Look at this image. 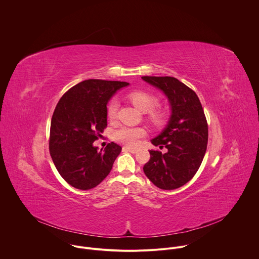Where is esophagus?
I'll return each instance as SVG.
<instances>
[{"label": "esophagus", "mask_w": 259, "mask_h": 259, "mask_svg": "<svg viewBox=\"0 0 259 259\" xmlns=\"http://www.w3.org/2000/svg\"><path fill=\"white\" fill-rule=\"evenodd\" d=\"M122 150L124 151V152H130V153H133V154H135V153H137V149H134V148H128V147H123L122 148Z\"/></svg>", "instance_id": "obj_1"}]
</instances>
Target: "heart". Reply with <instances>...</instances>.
Masks as SVG:
<instances>
[{
    "mask_svg": "<svg viewBox=\"0 0 259 259\" xmlns=\"http://www.w3.org/2000/svg\"><path fill=\"white\" fill-rule=\"evenodd\" d=\"M133 104L143 112H148L149 118L153 124L161 126L165 123L167 113L166 110L157 106L159 104V98L150 92L146 91H134L128 95ZM118 100L116 98L110 99L106 107V114L109 120H114L118 111ZM146 131L142 127H134L122 125L113 133V139L125 146L134 147L139 141L145 137Z\"/></svg>",
    "mask_w": 259,
    "mask_h": 259,
    "instance_id": "heart-1",
    "label": "heart"
}]
</instances>
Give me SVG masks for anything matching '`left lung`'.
Returning <instances> with one entry per match:
<instances>
[{"label": "left lung", "instance_id": "1", "mask_svg": "<svg viewBox=\"0 0 259 259\" xmlns=\"http://www.w3.org/2000/svg\"><path fill=\"white\" fill-rule=\"evenodd\" d=\"M168 97L172 114L166 128L152 144L166 153L150 151L144 172L160 189L174 190L188 183L200 168L208 143V123L199 97L190 87L171 76H143Z\"/></svg>", "mask_w": 259, "mask_h": 259}]
</instances>
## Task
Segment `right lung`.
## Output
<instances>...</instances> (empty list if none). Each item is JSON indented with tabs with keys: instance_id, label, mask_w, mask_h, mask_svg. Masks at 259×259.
Wrapping results in <instances>:
<instances>
[{
	"instance_id": "obj_1",
	"label": "right lung",
	"mask_w": 259,
	"mask_h": 259,
	"mask_svg": "<svg viewBox=\"0 0 259 259\" xmlns=\"http://www.w3.org/2000/svg\"><path fill=\"white\" fill-rule=\"evenodd\" d=\"M127 85L88 79L71 87L58 101L51 119L49 151L57 171L72 187L92 189L111 171L121 147L110 143L98 152L93 142L107 126L109 98Z\"/></svg>"
}]
</instances>
